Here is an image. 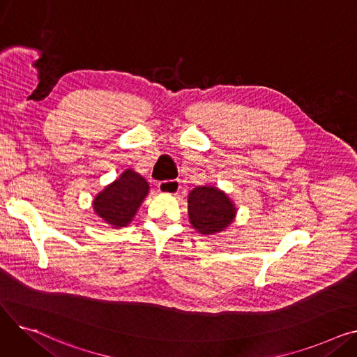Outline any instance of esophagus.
I'll list each match as a JSON object with an SVG mask.
<instances>
[{"label":"esophagus","instance_id":"obj_1","mask_svg":"<svg viewBox=\"0 0 357 357\" xmlns=\"http://www.w3.org/2000/svg\"><path fill=\"white\" fill-rule=\"evenodd\" d=\"M159 191L165 195H176L179 191V185L176 181H166L159 183Z\"/></svg>","mask_w":357,"mask_h":357}]
</instances>
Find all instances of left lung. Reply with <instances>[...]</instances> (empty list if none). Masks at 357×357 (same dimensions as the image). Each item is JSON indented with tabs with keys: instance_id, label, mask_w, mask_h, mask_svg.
I'll return each instance as SVG.
<instances>
[{
	"instance_id": "left-lung-1",
	"label": "left lung",
	"mask_w": 357,
	"mask_h": 357,
	"mask_svg": "<svg viewBox=\"0 0 357 357\" xmlns=\"http://www.w3.org/2000/svg\"><path fill=\"white\" fill-rule=\"evenodd\" d=\"M188 214L192 227L199 234L213 236L230 226L237 210L234 202L221 190L202 185L190 192Z\"/></svg>"
}]
</instances>
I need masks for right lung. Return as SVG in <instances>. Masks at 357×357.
Segmentation results:
<instances>
[{
    "label": "right lung",
    "instance_id": "right-lung-1",
    "mask_svg": "<svg viewBox=\"0 0 357 357\" xmlns=\"http://www.w3.org/2000/svg\"><path fill=\"white\" fill-rule=\"evenodd\" d=\"M147 181L133 169L126 171L93 198L96 214L111 229L127 227L149 194Z\"/></svg>",
    "mask_w": 357,
    "mask_h": 357
}]
</instances>
